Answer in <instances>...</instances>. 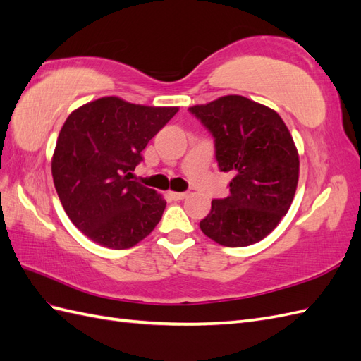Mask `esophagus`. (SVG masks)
<instances>
[{"instance_id":"1","label":"esophagus","mask_w":361,"mask_h":361,"mask_svg":"<svg viewBox=\"0 0 361 361\" xmlns=\"http://www.w3.org/2000/svg\"><path fill=\"white\" fill-rule=\"evenodd\" d=\"M171 198L175 200V201H180V200H184L188 197V192H171L169 193Z\"/></svg>"}]
</instances>
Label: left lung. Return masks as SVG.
Listing matches in <instances>:
<instances>
[{
	"mask_svg": "<svg viewBox=\"0 0 361 361\" xmlns=\"http://www.w3.org/2000/svg\"><path fill=\"white\" fill-rule=\"evenodd\" d=\"M215 138L219 171L233 175L227 198L212 201L202 233L224 247L262 241L288 212L299 181V154L274 109L244 96L189 108Z\"/></svg>",
	"mask_w": 361,
	"mask_h": 361,
	"instance_id": "left-lung-1",
	"label": "left lung"
}]
</instances>
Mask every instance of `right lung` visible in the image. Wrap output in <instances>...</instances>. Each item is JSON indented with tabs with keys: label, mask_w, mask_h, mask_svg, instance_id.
Returning <instances> with one entry per match:
<instances>
[{
	"label": "right lung",
	"mask_w": 361,
	"mask_h": 361,
	"mask_svg": "<svg viewBox=\"0 0 361 361\" xmlns=\"http://www.w3.org/2000/svg\"><path fill=\"white\" fill-rule=\"evenodd\" d=\"M177 111L111 96L67 117L51 159L53 183L71 223L91 241L123 250L159 224L166 201L129 177L146 145Z\"/></svg>",
	"instance_id": "1"
}]
</instances>
